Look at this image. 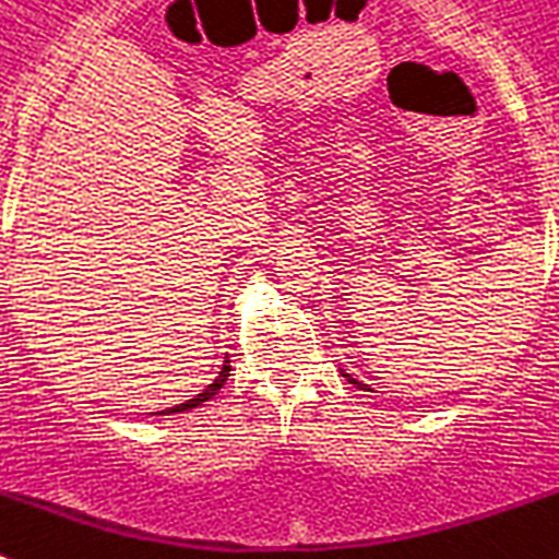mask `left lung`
<instances>
[{
    "instance_id": "left-lung-1",
    "label": "left lung",
    "mask_w": 559,
    "mask_h": 559,
    "mask_svg": "<svg viewBox=\"0 0 559 559\" xmlns=\"http://www.w3.org/2000/svg\"><path fill=\"white\" fill-rule=\"evenodd\" d=\"M341 374H344V378H346V381H349V383H352V386H358V389H364V392H374V389H372V386H367V383H364V381H358V378H352V374H349V372H346V369H341Z\"/></svg>"
}]
</instances>
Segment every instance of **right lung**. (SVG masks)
<instances>
[{
    "mask_svg": "<svg viewBox=\"0 0 559 559\" xmlns=\"http://www.w3.org/2000/svg\"><path fill=\"white\" fill-rule=\"evenodd\" d=\"M227 378H229V360L224 358V364H222V372L215 374V378H213V383H210V386H204V389H201L199 395H195V397H190V401L178 403V406H170V409L153 412V415H173V412H187V409H195V406H201V403H207L210 397H215V395H218V389H222L224 383H227Z\"/></svg>",
    "mask_w": 559,
    "mask_h": 559,
    "instance_id": "obj_1",
    "label": "right lung"
}]
</instances>
